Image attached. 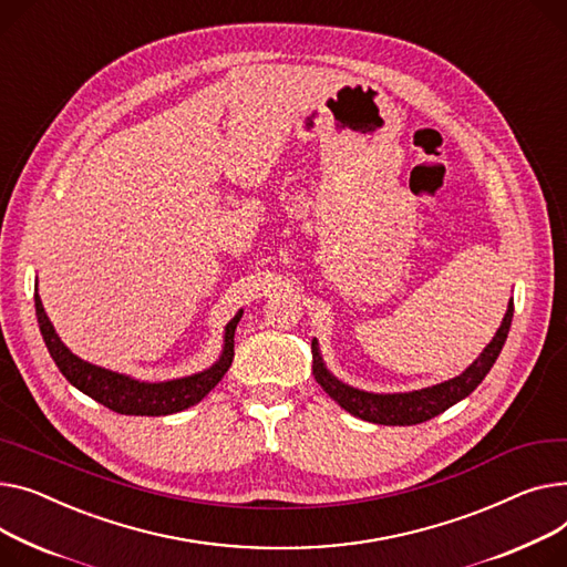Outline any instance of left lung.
<instances>
[{"instance_id":"8db88e82","label":"left lung","mask_w":567,"mask_h":567,"mask_svg":"<svg viewBox=\"0 0 567 567\" xmlns=\"http://www.w3.org/2000/svg\"><path fill=\"white\" fill-rule=\"evenodd\" d=\"M511 321H513V303L508 306L506 317L497 334L493 337V342L483 349V353L461 375H456V379L444 381L426 390L408 392V394H371V392L349 388L342 381H337L334 375L323 367L317 342H312V373L330 399H334L347 412L355 414V417L364 422L385 424V426L422 424L435 417V414L444 412L446 408L458 403L461 399H465L478 388L489 367L495 364V360L502 353V347L511 330Z\"/></svg>"}]
</instances>
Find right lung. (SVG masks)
<instances>
[{
    "mask_svg": "<svg viewBox=\"0 0 567 567\" xmlns=\"http://www.w3.org/2000/svg\"><path fill=\"white\" fill-rule=\"evenodd\" d=\"M35 317L38 326H41L45 347L56 362L59 371L65 375V379L95 399L97 403L106 405L109 410L118 412V414H145V417H162V414H173L184 408L196 405L200 399H205L225 375V371L230 369L233 358H235V330L241 319V312L228 323L225 328V347L220 360L209 367L207 371L186 375V379L177 381H166V383H143L134 381L130 375L109 371L102 367H95L91 362H84L82 358L72 355L59 334L54 332V326L50 323L41 296L35 291Z\"/></svg>",
    "mask_w": 567,
    "mask_h": 567,
    "instance_id": "1",
    "label": "right lung"
}]
</instances>
